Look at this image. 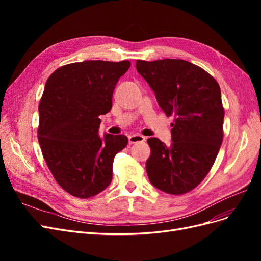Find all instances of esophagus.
Segmentation results:
<instances>
[{
    "instance_id": "esophagus-1",
    "label": "esophagus",
    "mask_w": 261,
    "mask_h": 261,
    "mask_svg": "<svg viewBox=\"0 0 261 261\" xmlns=\"http://www.w3.org/2000/svg\"><path fill=\"white\" fill-rule=\"evenodd\" d=\"M146 137L143 135H139V134H133V135L128 136V143L130 145L136 144V143H141V141H145Z\"/></svg>"
}]
</instances>
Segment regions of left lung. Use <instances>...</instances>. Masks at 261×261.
Instances as JSON below:
<instances>
[{"label": "left lung", "instance_id": "1", "mask_svg": "<svg viewBox=\"0 0 261 261\" xmlns=\"http://www.w3.org/2000/svg\"><path fill=\"white\" fill-rule=\"evenodd\" d=\"M136 69L164 113L174 115L171 146L154 137L147 140L150 183L168 194L188 193L206 177L222 144L220 86L206 70L184 60H137Z\"/></svg>", "mask_w": 261, "mask_h": 261}]
</instances>
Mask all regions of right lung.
Returning <instances> with one entry per match:
<instances>
[{"instance_id": "1", "label": "right lung", "mask_w": 261, "mask_h": 261, "mask_svg": "<svg viewBox=\"0 0 261 261\" xmlns=\"http://www.w3.org/2000/svg\"><path fill=\"white\" fill-rule=\"evenodd\" d=\"M129 61L70 63L48 78L39 105L38 140L58 184L90 198L112 180L114 156L127 146L124 135L99 136L100 115L112 108L115 86Z\"/></svg>"}]
</instances>
